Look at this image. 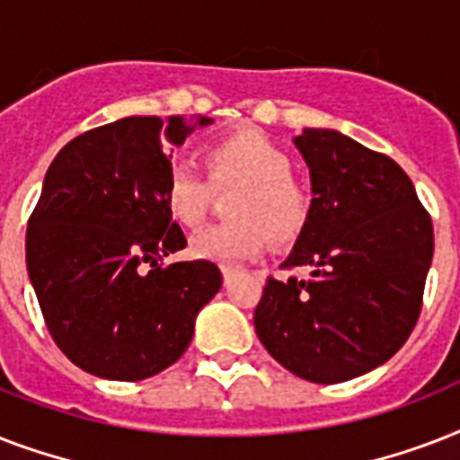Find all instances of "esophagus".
Instances as JSON below:
<instances>
[{
  "label": "esophagus",
  "instance_id": "esophagus-1",
  "mask_svg": "<svg viewBox=\"0 0 460 460\" xmlns=\"http://www.w3.org/2000/svg\"><path fill=\"white\" fill-rule=\"evenodd\" d=\"M234 274H236V267H229V265H224V267H222V277H224V284H229V281L234 279Z\"/></svg>",
  "mask_w": 460,
  "mask_h": 460
}]
</instances>
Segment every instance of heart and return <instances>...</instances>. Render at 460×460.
<instances>
[{
    "mask_svg": "<svg viewBox=\"0 0 460 460\" xmlns=\"http://www.w3.org/2000/svg\"><path fill=\"white\" fill-rule=\"evenodd\" d=\"M200 173L176 166L164 186L166 212L186 229H198L208 217L215 193L236 190L229 215L234 224L209 226L190 241L195 258L238 265L258 258L265 241L281 245L305 229L310 193L291 173V157L265 133L243 128L202 147Z\"/></svg>",
    "mask_w": 460,
    "mask_h": 460,
    "instance_id": "1",
    "label": "heart"
}]
</instances>
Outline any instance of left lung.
I'll use <instances>...</instances> for the list:
<instances>
[{"label": "left lung", "instance_id": "8db88e82", "mask_svg": "<svg viewBox=\"0 0 460 460\" xmlns=\"http://www.w3.org/2000/svg\"><path fill=\"white\" fill-rule=\"evenodd\" d=\"M310 166L313 205L284 270L255 307L270 356L314 385L360 377L406 343L420 317L435 231L392 157L332 128L294 140Z\"/></svg>", "mask_w": 460, "mask_h": 460}]
</instances>
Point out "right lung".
Returning a JSON list of instances; mask_svg holds the SVG:
<instances>
[{
	"instance_id": "add662e5",
	"label": "right lung",
	"mask_w": 460,
	"mask_h": 460,
	"mask_svg": "<svg viewBox=\"0 0 460 460\" xmlns=\"http://www.w3.org/2000/svg\"><path fill=\"white\" fill-rule=\"evenodd\" d=\"M209 121L119 119L81 133L47 169L25 234L28 277L54 343L95 377L138 382L166 370L222 288L209 260L159 265L186 248L164 205L172 162L162 138L181 146Z\"/></svg>"
}]
</instances>
